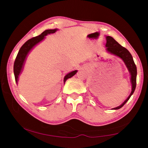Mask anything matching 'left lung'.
I'll return each instance as SVG.
<instances>
[{"instance_id":"8db88e82","label":"left lung","mask_w":148,"mask_h":148,"mask_svg":"<svg viewBox=\"0 0 148 148\" xmlns=\"http://www.w3.org/2000/svg\"><path fill=\"white\" fill-rule=\"evenodd\" d=\"M106 51L109 52L110 53H112L115 55L119 58H121L123 62H125V65H126L127 68L128 69L129 72L131 74V82L132 84V91L131 94L128 97L125 101L123 102V103L120 105V106H117L116 108H114V110H118L121 108L125 105V104L129 101L130 97L131 95L133 94L134 92L135 88H136V75H137V69L136 64H135L133 58L130 53V52L127 50L125 47L121 46L118 42L112 38V37L108 36L106 37Z\"/></svg>"}]
</instances>
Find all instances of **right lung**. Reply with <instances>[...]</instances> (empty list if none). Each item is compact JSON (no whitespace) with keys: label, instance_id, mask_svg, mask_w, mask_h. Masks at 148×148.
<instances>
[{"label":"right lung","instance_id":"add662e5","mask_svg":"<svg viewBox=\"0 0 148 148\" xmlns=\"http://www.w3.org/2000/svg\"><path fill=\"white\" fill-rule=\"evenodd\" d=\"M57 30H58L57 29L46 30V31L42 32L41 34H40L37 36H35L34 38L29 39V40H27L25 43L21 46L18 52V53L17 55V57L16 58V60H15L14 64V73L16 84H17V82H18L19 74L21 73L22 71H23V66L25 62L27 56L30 52V51H31V50L33 48V47L36 46L37 44H38L39 42L43 40L45 38V36H47V34L55 33ZM77 72V71H74L67 74L64 77V83L66 81L67 79H69L70 77L74 76V75L76 74Z\"/></svg>","mask_w":148,"mask_h":148}]
</instances>
